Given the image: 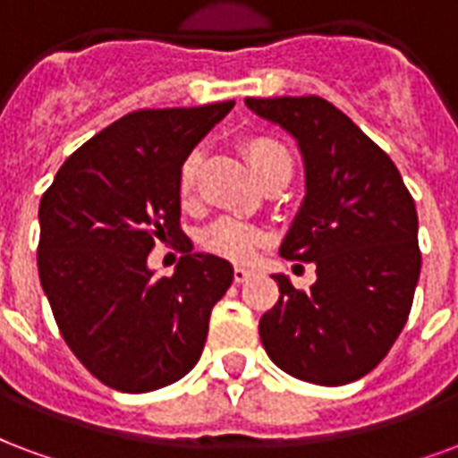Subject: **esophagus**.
<instances>
[{
  "mask_svg": "<svg viewBox=\"0 0 458 458\" xmlns=\"http://www.w3.org/2000/svg\"><path fill=\"white\" fill-rule=\"evenodd\" d=\"M233 279H235V284H242V281L250 279V269H245V267H235V269H233Z\"/></svg>",
  "mask_w": 458,
  "mask_h": 458,
  "instance_id": "1",
  "label": "esophagus"
}]
</instances>
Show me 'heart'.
Returning a JSON list of instances; mask_svg holds the SVG:
<instances>
[{
    "mask_svg": "<svg viewBox=\"0 0 458 458\" xmlns=\"http://www.w3.org/2000/svg\"><path fill=\"white\" fill-rule=\"evenodd\" d=\"M242 152L262 184L274 177H281V174L291 177V172H293V157H291L289 148L272 135L247 138L242 143ZM199 169H201V150H191L179 165L177 189L182 201H191L196 182H199ZM262 240L264 235L255 225L225 216L203 230L201 245L206 252L230 259V262H250L255 257L257 247L262 245Z\"/></svg>",
    "mask_w": 458,
    "mask_h": 458,
    "instance_id": "1",
    "label": "heart"
}]
</instances>
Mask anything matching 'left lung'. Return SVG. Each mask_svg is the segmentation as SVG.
<instances>
[{
	"instance_id": "left-lung-1",
	"label": "left lung",
	"mask_w": 458,
	"mask_h": 458,
	"mask_svg": "<svg viewBox=\"0 0 458 458\" xmlns=\"http://www.w3.org/2000/svg\"><path fill=\"white\" fill-rule=\"evenodd\" d=\"M296 138L306 165L301 203L281 257L315 262L318 281L281 296L259 320L269 359L318 386L367 376L408 320L420 279L418 211L393 160L352 118L320 97L245 99Z\"/></svg>"
}]
</instances>
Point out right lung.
I'll use <instances>...</instances> for the list:
<instances>
[{
    "mask_svg": "<svg viewBox=\"0 0 458 458\" xmlns=\"http://www.w3.org/2000/svg\"><path fill=\"white\" fill-rule=\"evenodd\" d=\"M233 106L118 118L67 157L40 199V286L67 347L108 388L157 391L201 357L233 264L186 242L178 272L155 277L147 255L157 239L186 240L179 165Z\"/></svg>",
    "mask_w": 458,
    "mask_h": 458,
    "instance_id": "add662e5",
    "label": "right lung"
}]
</instances>
